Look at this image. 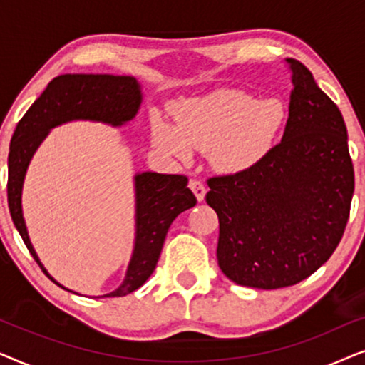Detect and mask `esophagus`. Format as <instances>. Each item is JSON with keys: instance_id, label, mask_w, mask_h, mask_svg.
Wrapping results in <instances>:
<instances>
[{"instance_id": "esophagus-1", "label": "esophagus", "mask_w": 365, "mask_h": 365, "mask_svg": "<svg viewBox=\"0 0 365 365\" xmlns=\"http://www.w3.org/2000/svg\"><path fill=\"white\" fill-rule=\"evenodd\" d=\"M189 187H191V191L194 192V196L199 202L204 201V197H206V186L201 181H196V179H192L191 182H189Z\"/></svg>"}]
</instances>
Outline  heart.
Segmentation results:
<instances>
[{"label":"heart","mask_w":365,"mask_h":365,"mask_svg":"<svg viewBox=\"0 0 365 365\" xmlns=\"http://www.w3.org/2000/svg\"><path fill=\"white\" fill-rule=\"evenodd\" d=\"M287 118L279 98L259 101L237 89H224L196 101L181 104L176 124L154 119L153 146L189 161L194 151H211L219 171L237 174L252 168L272 146Z\"/></svg>","instance_id":"b5f03b06"}]
</instances>
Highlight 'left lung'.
I'll return each mask as SVG.
<instances>
[{
	"mask_svg": "<svg viewBox=\"0 0 365 365\" xmlns=\"http://www.w3.org/2000/svg\"><path fill=\"white\" fill-rule=\"evenodd\" d=\"M286 64L292 93L282 141L246 171L207 181L219 267L239 286L304 281L336 251L351 211L354 168L342 114L302 63Z\"/></svg>",
	"mask_w": 365,
	"mask_h": 365,
	"instance_id": "left-lung-1",
	"label": "left lung"
}]
</instances>
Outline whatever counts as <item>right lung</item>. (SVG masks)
<instances>
[{"instance_id":"obj_1","label":"right lung","mask_w":365,"mask_h":365,"mask_svg":"<svg viewBox=\"0 0 365 365\" xmlns=\"http://www.w3.org/2000/svg\"><path fill=\"white\" fill-rule=\"evenodd\" d=\"M143 89L136 78L113 74H61L48 84L14 129L8 156V206L19 236L41 271L59 287L34 251L23 217V182L29 163L53 128L71 121H93L119 128L136 116ZM134 247L121 286L99 297H123L148 281L179 214L196 206V197L181 174H134ZM69 291V289H66Z\"/></svg>"}]
</instances>
